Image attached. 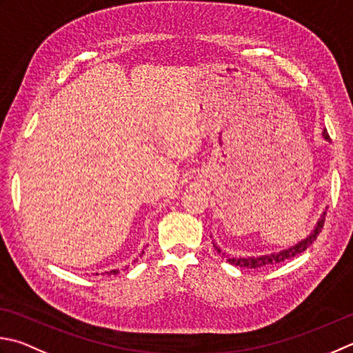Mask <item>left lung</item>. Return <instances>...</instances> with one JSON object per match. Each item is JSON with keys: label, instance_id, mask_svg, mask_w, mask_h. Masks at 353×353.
Here are the masks:
<instances>
[{"label": "left lung", "instance_id": "left-lung-1", "mask_svg": "<svg viewBox=\"0 0 353 353\" xmlns=\"http://www.w3.org/2000/svg\"><path fill=\"white\" fill-rule=\"evenodd\" d=\"M323 136H324V139H326V141H330V137H329L326 130L323 131ZM324 216H326V211L323 212V216H321V219L319 220V223H316L314 232L310 234V236H309L307 239L301 240L300 243H296L295 246L289 248V250H285V251L277 252V254H269V255H261V257H250V259H241V257H240V259H236V257H230V255H228L226 260L230 261V263L234 265V266H240V268H254V269H257V268H265V266H268V265L280 263V261H285V260H288V259H292V257H295V255H299V254H301L303 251H306L307 248L314 243L315 239L319 237V234L321 232L323 225H324ZM214 248H216L217 252L222 254V251H220V248H219L217 245H214ZM222 255H225V254H222Z\"/></svg>", "mask_w": 353, "mask_h": 353}]
</instances>
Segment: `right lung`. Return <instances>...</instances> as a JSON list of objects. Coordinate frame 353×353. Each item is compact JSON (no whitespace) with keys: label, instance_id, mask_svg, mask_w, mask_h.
<instances>
[{"label":"right lung","instance_id":"obj_1","mask_svg":"<svg viewBox=\"0 0 353 353\" xmlns=\"http://www.w3.org/2000/svg\"><path fill=\"white\" fill-rule=\"evenodd\" d=\"M117 272H119V271H117V269H114V271H110V272H107V274H110V275H114V274H117Z\"/></svg>","mask_w":353,"mask_h":353}]
</instances>
